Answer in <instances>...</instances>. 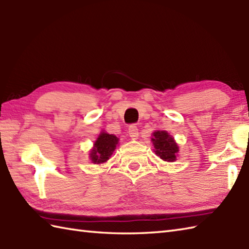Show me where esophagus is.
I'll list each match as a JSON object with an SVG mask.
<instances>
[{"label": "esophagus", "mask_w": 249, "mask_h": 249, "mask_svg": "<svg viewBox=\"0 0 249 249\" xmlns=\"http://www.w3.org/2000/svg\"><path fill=\"white\" fill-rule=\"evenodd\" d=\"M128 135H129L130 138H133V139H137V138H138L139 131H138V128H137V126H136L135 124L129 126V128H128Z\"/></svg>", "instance_id": "obj_1"}]
</instances>
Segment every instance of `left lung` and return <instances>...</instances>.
Masks as SVG:
<instances>
[{"label": "left lung", "mask_w": 249, "mask_h": 249, "mask_svg": "<svg viewBox=\"0 0 249 249\" xmlns=\"http://www.w3.org/2000/svg\"><path fill=\"white\" fill-rule=\"evenodd\" d=\"M153 144L155 147V154L165 161H174L177 160L178 146L172 137L167 131L157 130L153 133Z\"/></svg>", "instance_id": "left-lung-1"}]
</instances>
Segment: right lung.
Wrapping results in <instances>:
<instances>
[{
    "mask_svg": "<svg viewBox=\"0 0 249 249\" xmlns=\"http://www.w3.org/2000/svg\"><path fill=\"white\" fill-rule=\"evenodd\" d=\"M119 139L114 135L102 133L95 141L93 150L91 151V160L94 163H102L107 161L112 155Z\"/></svg>",
    "mask_w": 249,
    "mask_h": 249,
    "instance_id": "right-lung-1",
    "label": "right lung"
}]
</instances>
